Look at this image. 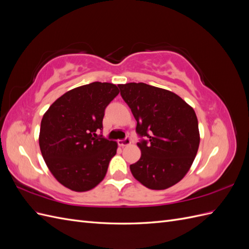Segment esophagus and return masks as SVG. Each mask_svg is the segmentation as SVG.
I'll use <instances>...</instances> for the list:
<instances>
[{
	"label": "esophagus",
	"mask_w": 249,
	"mask_h": 249,
	"mask_svg": "<svg viewBox=\"0 0 249 249\" xmlns=\"http://www.w3.org/2000/svg\"><path fill=\"white\" fill-rule=\"evenodd\" d=\"M130 144H131V139L129 137L124 138V140H118V145L122 146V147L126 146V145H130Z\"/></svg>",
	"instance_id": "esophagus-1"
}]
</instances>
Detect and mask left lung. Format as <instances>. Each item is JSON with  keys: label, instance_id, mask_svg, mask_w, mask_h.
<instances>
[{"label": "left lung", "instance_id": "1", "mask_svg": "<svg viewBox=\"0 0 249 249\" xmlns=\"http://www.w3.org/2000/svg\"><path fill=\"white\" fill-rule=\"evenodd\" d=\"M120 94L137 122L139 161L130 165L143 186L163 190L189 171L199 146L197 117L193 108L169 90L145 83L119 84Z\"/></svg>", "mask_w": 249, "mask_h": 249}]
</instances>
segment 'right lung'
Segmentation results:
<instances>
[{
	"label": "right lung",
	"instance_id": "obj_1",
	"mask_svg": "<svg viewBox=\"0 0 249 249\" xmlns=\"http://www.w3.org/2000/svg\"><path fill=\"white\" fill-rule=\"evenodd\" d=\"M119 93L111 83L73 88L51 105L41 119L39 146L52 175L77 192L91 190L107 173L117 142L104 138L105 109Z\"/></svg>",
	"mask_w": 249,
	"mask_h": 249
}]
</instances>
